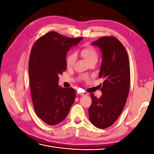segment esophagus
<instances>
[{"label": "esophagus", "instance_id": "esophagus-1", "mask_svg": "<svg viewBox=\"0 0 154 154\" xmlns=\"http://www.w3.org/2000/svg\"><path fill=\"white\" fill-rule=\"evenodd\" d=\"M78 94L80 95V96H84V95H87V93L85 92H78Z\"/></svg>", "mask_w": 154, "mask_h": 154}]
</instances>
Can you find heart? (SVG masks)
<instances>
[{
    "label": "heart",
    "mask_w": 154,
    "mask_h": 154,
    "mask_svg": "<svg viewBox=\"0 0 154 154\" xmlns=\"http://www.w3.org/2000/svg\"><path fill=\"white\" fill-rule=\"evenodd\" d=\"M80 54L82 57L84 58L86 61L90 63L92 62H97L98 54L96 49L91 45H87L83 47L81 51ZM76 59V54L74 53H70L66 58V66L67 68H71L73 66L74 63H75Z\"/></svg>",
    "instance_id": "b5f03b06"
}]
</instances>
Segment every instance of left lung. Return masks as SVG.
Listing matches in <instances>:
<instances>
[{
	"mask_svg": "<svg viewBox=\"0 0 154 154\" xmlns=\"http://www.w3.org/2000/svg\"><path fill=\"white\" fill-rule=\"evenodd\" d=\"M92 44L100 47L102 52L99 78L104 82L100 98L91 94L88 117L96 127L104 129L116 122L127 102L130 83L129 59L123 45L115 36L101 37Z\"/></svg>",
	"mask_w": 154,
	"mask_h": 154,
	"instance_id": "left-lung-1",
	"label": "left lung"
}]
</instances>
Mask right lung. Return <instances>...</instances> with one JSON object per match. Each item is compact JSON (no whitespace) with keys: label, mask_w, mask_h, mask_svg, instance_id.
Returning a JSON list of instances; mask_svg holds the SVG:
<instances>
[{"label":"right lung","mask_w":154,"mask_h":154,"mask_svg":"<svg viewBox=\"0 0 154 154\" xmlns=\"http://www.w3.org/2000/svg\"><path fill=\"white\" fill-rule=\"evenodd\" d=\"M82 39L51 31L40 37L31 49L28 69L31 99L35 113L49 125L64 120L76 98L72 88L58 86V74L66 69L67 51Z\"/></svg>","instance_id":"1"}]
</instances>
